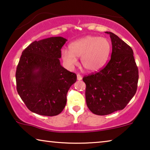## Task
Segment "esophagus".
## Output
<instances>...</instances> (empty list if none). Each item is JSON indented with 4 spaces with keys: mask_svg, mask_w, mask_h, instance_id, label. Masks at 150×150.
<instances>
[{
    "mask_svg": "<svg viewBox=\"0 0 150 150\" xmlns=\"http://www.w3.org/2000/svg\"><path fill=\"white\" fill-rule=\"evenodd\" d=\"M77 80H79V81H80V80L82 79V77L79 74H77Z\"/></svg>",
    "mask_w": 150,
    "mask_h": 150,
    "instance_id": "1",
    "label": "esophagus"
}]
</instances>
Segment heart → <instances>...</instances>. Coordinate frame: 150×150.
Listing matches in <instances>:
<instances>
[{
    "mask_svg": "<svg viewBox=\"0 0 150 150\" xmlns=\"http://www.w3.org/2000/svg\"><path fill=\"white\" fill-rule=\"evenodd\" d=\"M110 50V43L106 38L88 35L71 43L69 50L62 49L61 56L70 68L77 64V57H81L83 67L87 71L94 72L106 63Z\"/></svg>",
    "mask_w": 150,
    "mask_h": 150,
    "instance_id": "heart-1",
    "label": "heart"
}]
</instances>
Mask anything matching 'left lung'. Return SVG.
<instances>
[{
	"instance_id": "obj_1",
	"label": "left lung",
	"mask_w": 150,
	"mask_h": 150,
	"mask_svg": "<svg viewBox=\"0 0 150 150\" xmlns=\"http://www.w3.org/2000/svg\"><path fill=\"white\" fill-rule=\"evenodd\" d=\"M112 50L110 61L96 73L83 78L88 108L97 115L122 110L135 94L139 72L130 46L110 32Z\"/></svg>"
}]
</instances>
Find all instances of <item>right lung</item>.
Masks as SVG:
<instances>
[{
    "label": "right lung",
    "mask_w": 150,
    "mask_h": 150,
    "mask_svg": "<svg viewBox=\"0 0 150 150\" xmlns=\"http://www.w3.org/2000/svg\"><path fill=\"white\" fill-rule=\"evenodd\" d=\"M67 40L50 37L34 41L23 51L16 71L17 90L28 108L38 115H59L77 75L62 67L59 59Z\"/></svg>",
    "instance_id": "right-lung-1"
}]
</instances>
